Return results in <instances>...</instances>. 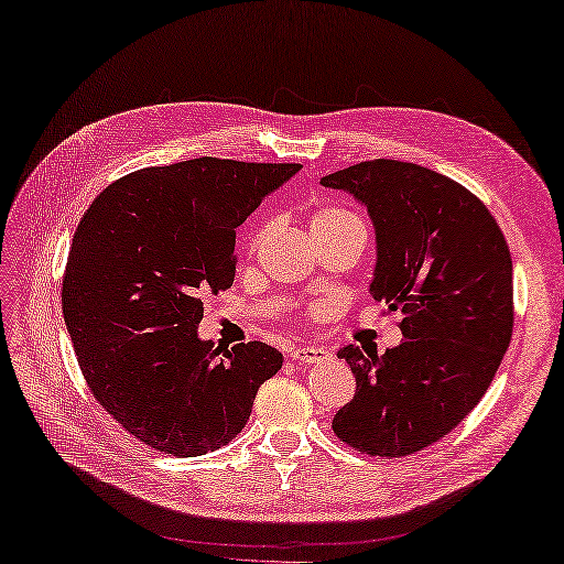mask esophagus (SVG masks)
Segmentation results:
<instances>
[{
    "label": "esophagus",
    "instance_id": "34e87169",
    "mask_svg": "<svg viewBox=\"0 0 564 564\" xmlns=\"http://www.w3.org/2000/svg\"><path fill=\"white\" fill-rule=\"evenodd\" d=\"M292 359L299 364H323L329 361V351L323 347H294Z\"/></svg>",
    "mask_w": 564,
    "mask_h": 564
}]
</instances>
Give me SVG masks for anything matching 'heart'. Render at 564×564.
Instances as JSON below:
<instances>
[{
    "label": "heart",
    "mask_w": 564,
    "mask_h": 564,
    "mask_svg": "<svg viewBox=\"0 0 564 564\" xmlns=\"http://www.w3.org/2000/svg\"><path fill=\"white\" fill-rule=\"evenodd\" d=\"M341 229H366L364 219L347 208H321L311 215V235H333ZM260 231H256L253 241H258Z\"/></svg>",
    "instance_id": "b5f03b06"
}]
</instances>
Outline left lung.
Masks as SVG:
<instances>
[{
  "mask_svg": "<svg viewBox=\"0 0 564 564\" xmlns=\"http://www.w3.org/2000/svg\"><path fill=\"white\" fill-rule=\"evenodd\" d=\"M368 210L370 294L400 308L404 339L337 351L356 378L333 419L341 443L406 457L445 437L486 394L512 339V256L471 191L414 162L370 160L321 178Z\"/></svg>",
  "mask_w": 564,
  "mask_h": 564,
  "instance_id": "obj_1",
  "label": "left lung"
}]
</instances>
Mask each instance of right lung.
<instances>
[{
    "instance_id": "add662e5",
    "label": "right lung",
    "mask_w": 564,
    "mask_h": 564,
    "mask_svg": "<svg viewBox=\"0 0 564 564\" xmlns=\"http://www.w3.org/2000/svg\"><path fill=\"white\" fill-rule=\"evenodd\" d=\"M301 164L198 158L139 170L93 200L74 235L62 311L84 378L148 447L198 457L227 445L282 368L265 341L198 337L200 292L235 282L237 227Z\"/></svg>"
}]
</instances>
